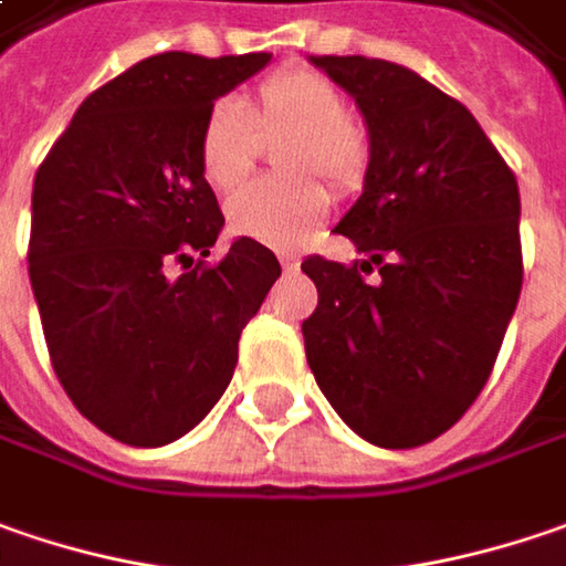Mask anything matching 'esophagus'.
I'll list each match as a JSON object with an SVG mask.
<instances>
[{
	"mask_svg": "<svg viewBox=\"0 0 566 566\" xmlns=\"http://www.w3.org/2000/svg\"><path fill=\"white\" fill-rule=\"evenodd\" d=\"M280 264H283V270H286V273H296L298 258L296 254H290V251H283V254H280Z\"/></svg>",
	"mask_w": 566,
	"mask_h": 566,
	"instance_id": "34e87169",
	"label": "esophagus"
}]
</instances>
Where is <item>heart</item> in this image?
<instances>
[{
	"label": "heart",
	"mask_w": 566,
	"mask_h": 566,
	"mask_svg": "<svg viewBox=\"0 0 566 566\" xmlns=\"http://www.w3.org/2000/svg\"><path fill=\"white\" fill-rule=\"evenodd\" d=\"M254 129L268 136L293 133L280 165L312 175L239 187L226 203V216L241 235L290 248L312 235L331 203L315 175L340 190L354 187L369 161V139L331 78L298 66L280 70L244 101L222 98L210 107L200 127V168L212 187L229 190L248 178L258 153Z\"/></svg>",
	"instance_id": "1"
}]
</instances>
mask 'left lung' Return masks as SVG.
<instances>
[{
    "label": "left lung",
    "mask_w": 566,
    "mask_h": 566,
    "mask_svg": "<svg viewBox=\"0 0 566 566\" xmlns=\"http://www.w3.org/2000/svg\"><path fill=\"white\" fill-rule=\"evenodd\" d=\"M312 63L369 127L363 193L334 229L369 261H302L318 290L305 356L350 430L413 449L446 433L494 369L523 290L520 187L465 104L417 72L369 56Z\"/></svg>",
    "instance_id": "obj_1"
}]
</instances>
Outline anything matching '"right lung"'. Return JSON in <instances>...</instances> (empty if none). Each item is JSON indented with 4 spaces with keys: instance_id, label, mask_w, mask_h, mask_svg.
Returning <instances> with one entry per match:
<instances>
[{
    "instance_id": "add662e5",
    "label": "right lung",
    "mask_w": 566,
    "mask_h": 566,
    "mask_svg": "<svg viewBox=\"0 0 566 566\" xmlns=\"http://www.w3.org/2000/svg\"><path fill=\"white\" fill-rule=\"evenodd\" d=\"M268 63L149 56L82 101L38 168L28 273L50 363L78 413L127 446H165L210 413L280 276L254 239L207 261L226 219L200 168L216 98Z\"/></svg>"
}]
</instances>
